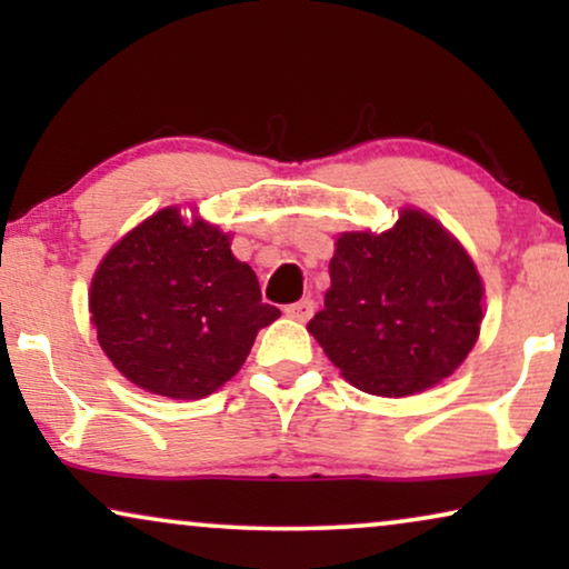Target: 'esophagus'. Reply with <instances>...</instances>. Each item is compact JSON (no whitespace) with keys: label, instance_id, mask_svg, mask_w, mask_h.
Here are the masks:
<instances>
[{"label":"esophagus","instance_id":"obj_1","mask_svg":"<svg viewBox=\"0 0 569 569\" xmlns=\"http://www.w3.org/2000/svg\"><path fill=\"white\" fill-rule=\"evenodd\" d=\"M284 313L295 318V321H310V318H313V313H316V302L310 298H302L298 302H292V306H287Z\"/></svg>","mask_w":569,"mask_h":569}]
</instances>
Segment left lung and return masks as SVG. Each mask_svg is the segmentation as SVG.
I'll use <instances>...</instances> for the list:
<instances>
[{
    "label": "left lung",
    "mask_w": 569,
    "mask_h": 569,
    "mask_svg": "<svg viewBox=\"0 0 569 569\" xmlns=\"http://www.w3.org/2000/svg\"><path fill=\"white\" fill-rule=\"evenodd\" d=\"M308 331L349 383L411 396L448 378L481 326V279L432 217L403 209L391 230L345 232Z\"/></svg>",
    "instance_id": "obj_1"
}]
</instances>
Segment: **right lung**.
Returning <instances> with one entry per match:
<instances>
[{
	"instance_id": "obj_1",
	"label": "right lung",
	"mask_w": 569,
	"mask_h": 569,
	"mask_svg": "<svg viewBox=\"0 0 569 569\" xmlns=\"http://www.w3.org/2000/svg\"><path fill=\"white\" fill-rule=\"evenodd\" d=\"M90 313L131 383L204 399L236 376L279 308L261 302L259 279L224 232L168 207L111 248L92 279Z\"/></svg>"
}]
</instances>
